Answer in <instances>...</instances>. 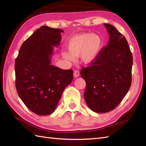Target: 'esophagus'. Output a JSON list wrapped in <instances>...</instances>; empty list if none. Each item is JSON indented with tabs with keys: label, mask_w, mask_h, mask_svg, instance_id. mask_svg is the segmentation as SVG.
Returning <instances> with one entry per match:
<instances>
[{
	"label": "esophagus",
	"mask_w": 146,
	"mask_h": 146,
	"mask_svg": "<svg viewBox=\"0 0 146 146\" xmlns=\"http://www.w3.org/2000/svg\"><path fill=\"white\" fill-rule=\"evenodd\" d=\"M80 75V72L78 70H75L73 73V76L75 78H78Z\"/></svg>",
	"instance_id": "34e87169"
}]
</instances>
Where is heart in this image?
<instances>
[{"label": "heart", "instance_id": "b5f03b06", "mask_svg": "<svg viewBox=\"0 0 146 146\" xmlns=\"http://www.w3.org/2000/svg\"><path fill=\"white\" fill-rule=\"evenodd\" d=\"M102 47L103 41L100 36L95 34H80L68 40L67 48L69 52H63L62 56L67 60L74 61L75 57L81 55L82 61L88 64L97 58Z\"/></svg>", "mask_w": 146, "mask_h": 146}]
</instances>
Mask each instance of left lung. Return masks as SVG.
Here are the masks:
<instances>
[{"label":"left lung","mask_w":146,"mask_h":146,"mask_svg":"<svg viewBox=\"0 0 146 146\" xmlns=\"http://www.w3.org/2000/svg\"><path fill=\"white\" fill-rule=\"evenodd\" d=\"M104 26L109 35L108 45L80 72L86 82V103L97 113L113 110L127 94L132 82L133 58L128 42L114 26Z\"/></svg>","instance_id":"obj_1"}]
</instances>
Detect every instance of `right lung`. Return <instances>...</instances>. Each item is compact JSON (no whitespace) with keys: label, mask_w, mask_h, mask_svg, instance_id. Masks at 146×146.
Masks as SVG:
<instances>
[{"label":"right lung","mask_w":146,"mask_h":146,"mask_svg":"<svg viewBox=\"0 0 146 146\" xmlns=\"http://www.w3.org/2000/svg\"><path fill=\"white\" fill-rule=\"evenodd\" d=\"M63 31L43 26L22 44L15 61V88L33 112L47 115L55 110L64 88L73 80L72 70L51 64L54 46Z\"/></svg>","instance_id":"right-lung-1"}]
</instances>
